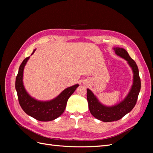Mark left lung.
<instances>
[{"instance_id": "obj_1", "label": "left lung", "mask_w": 153, "mask_h": 153, "mask_svg": "<svg viewBox=\"0 0 153 153\" xmlns=\"http://www.w3.org/2000/svg\"><path fill=\"white\" fill-rule=\"evenodd\" d=\"M113 49L116 55L125 59L131 68L134 73V82L130 91L124 100L112 106L102 105L91 91L89 89H87V99L91 114L97 119L105 122L117 121L130 112L136 105L141 89V79L135 62L123 48L114 47Z\"/></svg>"}]
</instances>
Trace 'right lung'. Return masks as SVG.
<instances>
[{
  "mask_svg": "<svg viewBox=\"0 0 153 153\" xmlns=\"http://www.w3.org/2000/svg\"><path fill=\"white\" fill-rule=\"evenodd\" d=\"M35 50L33 51V54ZM30 56L25 58L19 68L16 78V90L19 103L23 110L33 118L41 122L51 121L58 118L64 111L68 99L79 86L78 84L64 89L56 98L49 101H39L29 95L23 84V72Z\"/></svg>",
  "mask_w": 153,
  "mask_h": 153,
  "instance_id": "obj_1",
  "label": "right lung"
}]
</instances>
